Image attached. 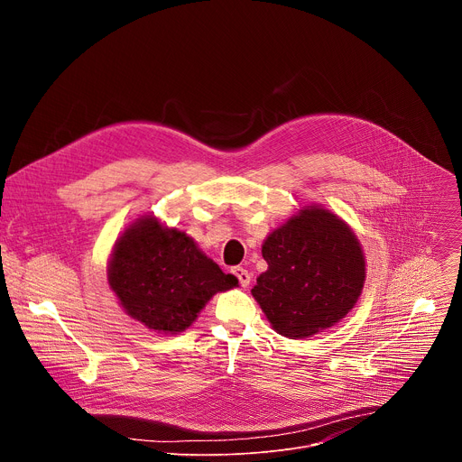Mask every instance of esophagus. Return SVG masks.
Returning <instances> with one entry per match:
<instances>
[{
	"instance_id": "1",
	"label": "esophagus",
	"mask_w": 462,
	"mask_h": 462,
	"mask_svg": "<svg viewBox=\"0 0 462 462\" xmlns=\"http://www.w3.org/2000/svg\"><path fill=\"white\" fill-rule=\"evenodd\" d=\"M232 273H234V276L239 280L241 287H248V283H250V274H248L246 269H243V267H234Z\"/></svg>"
}]
</instances>
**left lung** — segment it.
Segmentation results:
<instances>
[{
    "label": "left lung",
    "instance_id": "left-lung-1",
    "mask_svg": "<svg viewBox=\"0 0 462 462\" xmlns=\"http://www.w3.org/2000/svg\"><path fill=\"white\" fill-rule=\"evenodd\" d=\"M261 254L269 269L259 274L252 296L285 338H310L331 328L362 294V245L342 217L319 205L300 208L274 228Z\"/></svg>",
    "mask_w": 462,
    "mask_h": 462
}]
</instances>
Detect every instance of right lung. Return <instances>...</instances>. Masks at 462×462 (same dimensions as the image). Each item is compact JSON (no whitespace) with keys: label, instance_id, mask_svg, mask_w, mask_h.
<instances>
[{"label":"right lung","instance_id":"right-lung-1","mask_svg":"<svg viewBox=\"0 0 462 462\" xmlns=\"http://www.w3.org/2000/svg\"><path fill=\"white\" fill-rule=\"evenodd\" d=\"M107 283L127 316L155 333L177 335L214 294L237 287L197 243L155 216L127 225L113 245Z\"/></svg>","mask_w":462,"mask_h":462}]
</instances>
